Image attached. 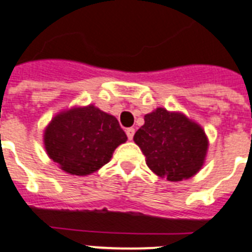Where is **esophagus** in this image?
I'll list each match as a JSON object with an SVG mask.
<instances>
[{
	"label": "esophagus",
	"instance_id": "34e87169",
	"mask_svg": "<svg viewBox=\"0 0 252 252\" xmlns=\"http://www.w3.org/2000/svg\"><path fill=\"white\" fill-rule=\"evenodd\" d=\"M134 134H135V128L134 127H130L126 130V135H127L128 140H132V138H134Z\"/></svg>",
	"mask_w": 252,
	"mask_h": 252
}]
</instances>
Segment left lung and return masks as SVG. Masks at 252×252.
Masks as SVG:
<instances>
[{
  "label": "left lung",
  "instance_id": "8db88e82",
  "mask_svg": "<svg viewBox=\"0 0 252 252\" xmlns=\"http://www.w3.org/2000/svg\"><path fill=\"white\" fill-rule=\"evenodd\" d=\"M145 162L156 175L182 182L201 170L209 140L198 124L179 112L157 108L144 116V125L134 135Z\"/></svg>",
  "mask_w": 252,
  "mask_h": 252
}]
</instances>
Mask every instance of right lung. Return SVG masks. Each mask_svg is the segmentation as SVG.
<instances>
[{"mask_svg": "<svg viewBox=\"0 0 252 252\" xmlns=\"http://www.w3.org/2000/svg\"><path fill=\"white\" fill-rule=\"evenodd\" d=\"M127 140L117 118L90 104L60 112L47 125V155L70 175L86 176L111 161L114 149Z\"/></svg>", "mask_w": 252, "mask_h": 252, "instance_id": "right-lung-1", "label": "right lung"}]
</instances>
